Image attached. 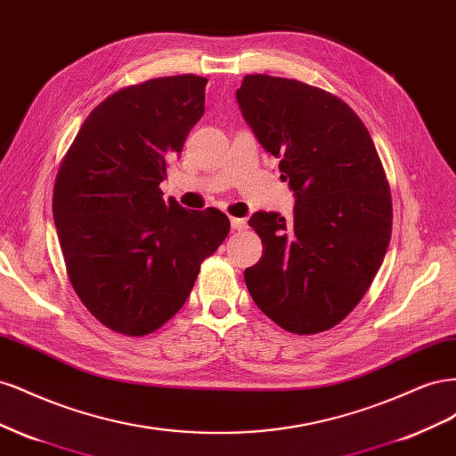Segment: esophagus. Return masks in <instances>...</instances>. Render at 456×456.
I'll use <instances>...</instances> for the list:
<instances>
[{"instance_id":"esophagus-1","label":"esophagus","mask_w":456,"mask_h":456,"mask_svg":"<svg viewBox=\"0 0 456 456\" xmlns=\"http://www.w3.org/2000/svg\"><path fill=\"white\" fill-rule=\"evenodd\" d=\"M230 224H232V228H233V230H238V232L247 230V220H245V218H236V216H232V218H230Z\"/></svg>"}]
</instances>
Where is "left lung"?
<instances>
[{
    "label": "left lung",
    "mask_w": 456,
    "mask_h": 456,
    "mask_svg": "<svg viewBox=\"0 0 456 456\" xmlns=\"http://www.w3.org/2000/svg\"><path fill=\"white\" fill-rule=\"evenodd\" d=\"M236 99L297 198L291 220L249 218L262 258L245 270L247 289L289 333H322L357 306L388 249L392 196L377 148L346 102L302 81L245 76Z\"/></svg>",
    "instance_id": "left-lung-1"
}]
</instances>
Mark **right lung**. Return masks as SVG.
<instances>
[{"mask_svg": "<svg viewBox=\"0 0 456 456\" xmlns=\"http://www.w3.org/2000/svg\"><path fill=\"white\" fill-rule=\"evenodd\" d=\"M205 86L184 74L110 94L59 167L53 216L68 278L116 333L144 337L167 323L230 232L224 213L188 211L159 190L205 112Z\"/></svg>", "mask_w": 456, "mask_h": 456, "instance_id": "obj_1", "label": "right lung"}]
</instances>
